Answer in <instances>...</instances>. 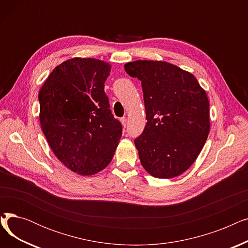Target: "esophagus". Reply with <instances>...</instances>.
Listing matches in <instances>:
<instances>
[{
  "label": "esophagus",
  "instance_id": "34e87169",
  "mask_svg": "<svg viewBox=\"0 0 248 248\" xmlns=\"http://www.w3.org/2000/svg\"><path fill=\"white\" fill-rule=\"evenodd\" d=\"M121 123H122V124H123V126H124V127H126V125H127V122H126V119H125V117H123V119H121Z\"/></svg>",
  "mask_w": 248,
  "mask_h": 248
}]
</instances>
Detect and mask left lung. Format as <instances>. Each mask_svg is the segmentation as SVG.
<instances>
[{
	"mask_svg": "<svg viewBox=\"0 0 248 248\" xmlns=\"http://www.w3.org/2000/svg\"><path fill=\"white\" fill-rule=\"evenodd\" d=\"M126 73L141 81L147 124L135 140L140 161L155 178L186 172L210 131L209 100L192 73L165 61L137 60Z\"/></svg>",
	"mask_w": 248,
	"mask_h": 248,
	"instance_id": "8db88e82",
	"label": "left lung"
}]
</instances>
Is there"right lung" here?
I'll return each mask as SVG.
<instances>
[{"mask_svg": "<svg viewBox=\"0 0 248 248\" xmlns=\"http://www.w3.org/2000/svg\"><path fill=\"white\" fill-rule=\"evenodd\" d=\"M110 69L102 60L71 58L54 68L39 91L43 134L57 159L78 175L102 171L122 138L104 93Z\"/></svg>", "mask_w": 248, "mask_h": 248, "instance_id": "1", "label": "right lung"}]
</instances>
